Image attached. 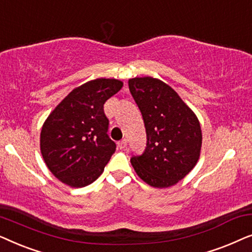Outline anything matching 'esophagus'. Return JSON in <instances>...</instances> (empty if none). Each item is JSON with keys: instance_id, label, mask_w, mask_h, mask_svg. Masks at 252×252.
I'll list each match as a JSON object with an SVG mask.
<instances>
[{"instance_id": "esophagus-1", "label": "esophagus", "mask_w": 252, "mask_h": 252, "mask_svg": "<svg viewBox=\"0 0 252 252\" xmlns=\"http://www.w3.org/2000/svg\"><path fill=\"white\" fill-rule=\"evenodd\" d=\"M118 147L120 148V149H125V148L127 147V140H122V141H119L118 142Z\"/></svg>"}]
</instances>
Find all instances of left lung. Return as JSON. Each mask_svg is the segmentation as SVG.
Segmentation results:
<instances>
[{
    "mask_svg": "<svg viewBox=\"0 0 252 252\" xmlns=\"http://www.w3.org/2000/svg\"><path fill=\"white\" fill-rule=\"evenodd\" d=\"M129 92L142 113L147 147L130 164L151 187L177 185L197 164L202 129L197 116L178 93L153 77L128 80Z\"/></svg>",
    "mask_w": 252,
    "mask_h": 252,
    "instance_id": "left-lung-1",
    "label": "left lung"
}]
</instances>
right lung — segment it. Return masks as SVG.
Returning a JSON list of instances; mask_svg holds the SVG:
<instances>
[{
    "instance_id": "add662e5",
    "label": "right lung",
    "mask_w": 252,
    "mask_h": 252,
    "mask_svg": "<svg viewBox=\"0 0 252 252\" xmlns=\"http://www.w3.org/2000/svg\"><path fill=\"white\" fill-rule=\"evenodd\" d=\"M117 79L99 78L74 88L43 123L40 150L49 171L63 184L81 188L104 171L116 150L108 136L103 105L123 87Z\"/></svg>"
}]
</instances>
